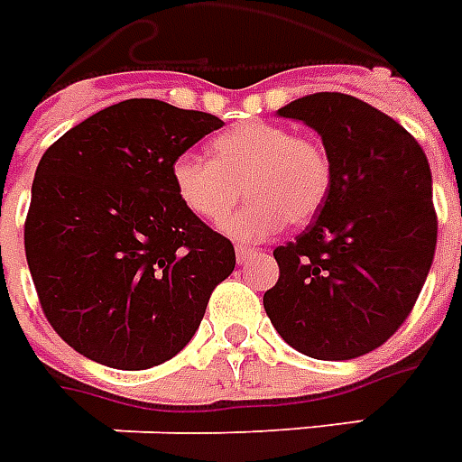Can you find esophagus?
Here are the masks:
<instances>
[{
	"label": "esophagus",
	"mask_w": 462,
	"mask_h": 462,
	"mask_svg": "<svg viewBox=\"0 0 462 462\" xmlns=\"http://www.w3.org/2000/svg\"><path fill=\"white\" fill-rule=\"evenodd\" d=\"M235 254H237V264H245L247 259H252L254 254H257V249H249V247H242V245H237Z\"/></svg>",
	"instance_id": "esophagus-1"
}]
</instances>
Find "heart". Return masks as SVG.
<instances>
[{
  "label": "heart",
  "mask_w": 462,
  "mask_h": 462,
  "mask_svg": "<svg viewBox=\"0 0 462 462\" xmlns=\"http://www.w3.org/2000/svg\"><path fill=\"white\" fill-rule=\"evenodd\" d=\"M210 153L213 162L180 153L171 163V183L188 213L205 222H220L245 193L247 203L222 222L235 240H266L286 222H309L326 203L333 180L326 149L286 126L237 125L213 139Z\"/></svg>",
  "instance_id": "b5f03b06"
}]
</instances>
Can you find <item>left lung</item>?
<instances>
[{
	"instance_id": "1",
	"label": "left lung",
	"mask_w": 462,
	"mask_h": 462,
	"mask_svg": "<svg viewBox=\"0 0 462 462\" xmlns=\"http://www.w3.org/2000/svg\"><path fill=\"white\" fill-rule=\"evenodd\" d=\"M276 115L316 129L333 180L316 220L274 249L279 282L264 310L299 353L353 360L394 336L429 276L439 232L429 159L353 95L316 92Z\"/></svg>"
}]
</instances>
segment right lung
Returning a JSON list of instances; mask_svg holds the SVG:
<instances>
[{"instance_id":"obj_1","label":"right lung","mask_w":462,"mask_h":462,"mask_svg":"<svg viewBox=\"0 0 462 462\" xmlns=\"http://www.w3.org/2000/svg\"><path fill=\"white\" fill-rule=\"evenodd\" d=\"M222 125L198 109L125 100L41 156L26 262L49 323L88 360L115 370L171 360L232 274V242L188 213L171 183V163Z\"/></svg>"}]
</instances>
